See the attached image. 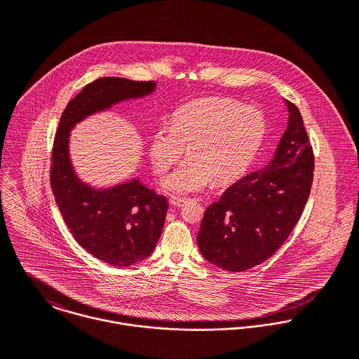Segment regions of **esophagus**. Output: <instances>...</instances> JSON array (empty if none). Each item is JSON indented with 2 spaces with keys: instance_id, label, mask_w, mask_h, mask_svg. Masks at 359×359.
Masks as SVG:
<instances>
[{
  "instance_id": "obj_1",
  "label": "esophagus",
  "mask_w": 359,
  "mask_h": 359,
  "mask_svg": "<svg viewBox=\"0 0 359 359\" xmlns=\"http://www.w3.org/2000/svg\"><path fill=\"white\" fill-rule=\"evenodd\" d=\"M187 202H188V201H187L185 198H178V196H171V198H170V203L172 205H177V207L184 205Z\"/></svg>"
}]
</instances>
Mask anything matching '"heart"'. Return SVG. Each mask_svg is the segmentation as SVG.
I'll list each match as a JSON object with an SVG mask.
<instances>
[{"label":"heart","instance_id":"obj_1","mask_svg":"<svg viewBox=\"0 0 359 359\" xmlns=\"http://www.w3.org/2000/svg\"><path fill=\"white\" fill-rule=\"evenodd\" d=\"M170 127L154 131L151 160L154 171L164 174L187 147L189 157L163 181V188L177 195L202 191L211 180L226 184L238 178L265 134L259 111L224 98H203L182 106Z\"/></svg>","mask_w":359,"mask_h":359}]
</instances>
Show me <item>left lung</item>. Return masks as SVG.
Returning <instances> with one entry per match:
<instances>
[{"label": "left lung", "instance_id": "left-lung-1", "mask_svg": "<svg viewBox=\"0 0 359 359\" xmlns=\"http://www.w3.org/2000/svg\"><path fill=\"white\" fill-rule=\"evenodd\" d=\"M286 103L287 130L273 158L231 185L205 211L198 245L205 259L221 269L246 271L273 256L307 203L313 151L299 107Z\"/></svg>", "mask_w": 359, "mask_h": 359}]
</instances>
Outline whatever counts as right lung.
<instances>
[{"label": "right lung", "mask_w": 359, "mask_h": 359, "mask_svg": "<svg viewBox=\"0 0 359 359\" xmlns=\"http://www.w3.org/2000/svg\"><path fill=\"white\" fill-rule=\"evenodd\" d=\"M154 90V81L98 79L66 104L53 138L50 181L63 221L84 250L114 266L137 264L154 252L168 205L138 180L103 191L79 181L67 154L69 130L97 110Z\"/></svg>", "instance_id": "obj_1"}]
</instances>
